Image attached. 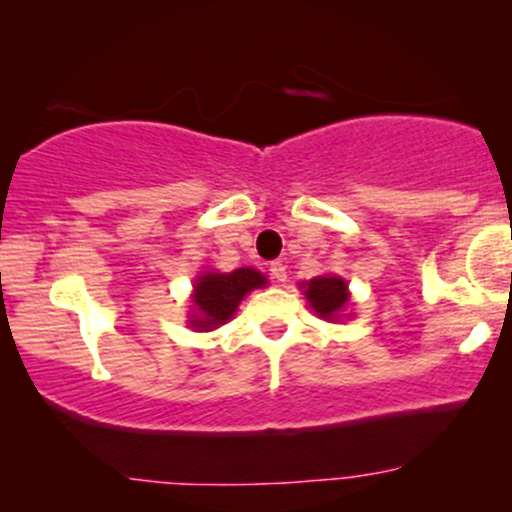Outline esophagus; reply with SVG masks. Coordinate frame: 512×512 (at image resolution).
<instances>
[{
    "label": "esophagus",
    "instance_id": "1",
    "mask_svg": "<svg viewBox=\"0 0 512 512\" xmlns=\"http://www.w3.org/2000/svg\"><path fill=\"white\" fill-rule=\"evenodd\" d=\"M269 274H272V279L279 281V284H284V281L289 279V274H286V264H281V262L269 264Z\"/></svg>",
    "mask_w": 512,
    "mask_h": 512
}]
</instances>
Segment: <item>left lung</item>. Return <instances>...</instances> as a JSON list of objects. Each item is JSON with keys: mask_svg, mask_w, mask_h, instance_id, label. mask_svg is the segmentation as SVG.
<instances>
[{"mask_svg": "<svg viewBox=\"0 0 512 512\" xmlns=\"http://www.w3.org/2000/svg\"><path fill=\"white\" fill-rule=\"evenodd\" d=\"M305 296H308L310 305L317 315L337 317L339 310L344 308L346 301H349V293H346V281L337 279V276H317L308 284L305 289Z\"/></svg>", "mask_w": 512, "mask_h": 512, "instance_id": "left-lung-1", "label": "left lung"}]
</instances>
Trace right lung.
<instances>
[{
  "instance_id": "add662e5",
  "label": "right lung",
  "mask_w": 512,
  "mask_h": 512,
  "mask_svg": "<svg viewBox=\"0 0 512 512\" xmlns=\"http://www.w3.org/2000/svg\"><path fill=\"white\" fill-rule=\"evenodd\" d=\"M267 279L255 269H236L231 274H204L195 286L197 313L192 317V325L199 330H211L214 325H223L233 313L245 293L260 289Z\"/></svg>"
}]
</instances>
